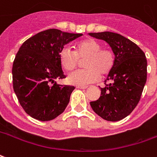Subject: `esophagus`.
Wrapping results in <instances>:
<instances>
[{
  "mask_svg": "<svg viewBox=\"0 0 157 157\" xmlns=\"http://www.w3.org/2000/svg\"><path fill=\"white\" fill-rule=\"evenodd\" d=\"M76 88H80V89H86L87 88L86 86H76Z\"/></svg>",
  "mask_w": 157,
  "mask_h": 157,
  "instance_id": "34e87169",
  "label": "esophagus"
}]
</instances>
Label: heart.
<instances>
[{
	"instance_id": "1",
	"label": "heart",
	"mask_w": 157,
	"mask_h": 157,
	"mask_svg": "<svg viewBox=\"0 0 157 157\" xmlns=\"http://www.w3.org/2000/svg\"><path fill=\"white\" fill-rule=\"evenodd\" d=\"M83 61L82 71H75L69 76L71 84L84 86L95 82L99 75L109 74L116 62V55L112 49L102 48L97 40L86 38L79 40L75 45V51L71 48H63L60 52L59 61L64 71L71 72L77 67L79 59Z\"/></svg>"
}]
</instances>
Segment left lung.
Returning a JSON list of instances; mask_svg holds the SVG:
<instances>
[{"label": "left lung", "mask_w": 157, "mask_h": 157, "mask_svg": "<svg viewBox=\"0 0 157 157\" xmlns=\"http://www.w3.org/2000/svg\"><path fill=\"white\" fill-rule=\"evenodd\" d=\"M89 35L105 40L116 55L105 86L100 87V97L90 105L103 119L120 121L131 114L140 100L147 79L145 54L134 42L120 34L105 31Z\"/></svg>", "instance_id": "left-lung-1"}]
</instances>
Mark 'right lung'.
<instances>
[{"label":"right lung","mask_w":157,"mask_h":157,"mask_svg":"<svg viewBox=\"0 0 157 157\" xmlns=\"http://www.w3.org/2000/svg\"><path fill=\"white\" fill-rule=\"evenodd\" d=\"M82 34L49 29L23 43L13 64V85L19 104L29 116L41 121L54 119L64 111L74 86L59 85L63 79L60 52Z\"/></svg>","instance_id":"obj_1"}]
</instances>
